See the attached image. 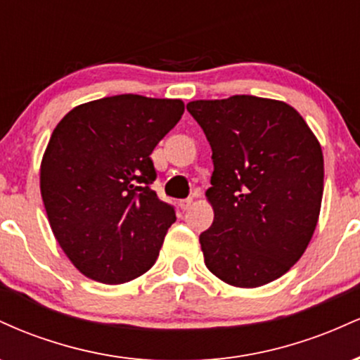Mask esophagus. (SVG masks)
<instances>
[{"label":"esophagus","mask_w":360,"mask_h":360,"mask_svg":"<svg viewBox=\"0 0 360 360\" xmlns=\"http://www.w3.org/2000/svg\"><path fill=\"white\" fill-rule=\"evenodd\" d=\"M191 205H193V198H186V200L179 201V206H181V210H183V212L191 208Z\"/></svg>","instance_id":"obj_1"}]
</instances>
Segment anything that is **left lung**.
I'll use <instances>...</instances> for the list:
<instances>
[{
	"mask_svg": "<svg viewBox=\"0 0 360 360\" xmlns=\"http://www.w3.org/2000/svg\"><path fill=\"white\" fill-rule=\"evenodd\" d=\"M212 146L205 264L237 288L281 278L307 250L323 196V154L292 106L237 94L188 103Z\"/></svg>",
	"mask_w": 360,
	"mask_h": 360,
	"instance_id": "8db88e82",
	"label": "left lung"
}]
</instances>
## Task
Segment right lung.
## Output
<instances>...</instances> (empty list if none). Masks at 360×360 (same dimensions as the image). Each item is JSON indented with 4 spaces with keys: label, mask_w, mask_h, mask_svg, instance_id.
<instances>
[{
    "label": "right lung",
    "mask_w": 360,
    "mask_h": 360,
    "mask_svg": "<svg viewBox=\"0 0 360 360\" xmlns=\"http://www.w3.org/2000/svg\"><path fill=\"white\" fill-rule=\"evenodd\" d=\"M183 113L181 100L118 94L76 106L52 131L40 193L57 242L88 278L122 284L155 264L176 212L150 188V154Z\"/></svg>",
    "instance_id": "1"
}]
</instances>
